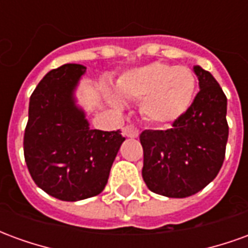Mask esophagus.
<instances>
[{
	"mask_svg": "<svg viewBox=\"0 0 248 248\" xmlns=\"http://www.w3.org/2000/svg\"><path fill=\"white\" fill-rule=\"evenodd\" d=\"M124 137H129V138H137L140 135V131L133 124H127V126L124 127Z\"/></svg>",
	"mask_w": 248,
	"mask_h": 248,
	"instance_id": "esophagus-1",
	"label": "esophagus"
}]
</instances>
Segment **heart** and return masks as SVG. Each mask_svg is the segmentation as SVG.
I'll use <instances>...</instances> for the list:
<instances>
[{
    "label": "heart",
    "instance_id": "obj_1",
    "mask_svg": "<svg viewBox=\"0 0 248 248\" xmlns=\"http://www.w3.org/2000/svg\"><path fill=\"white\" fill-rule=\"evenodd\" d=\"M197 81L190 69L163 62H151L124 71L117 90H106L108 101L122 106L124 99L140 101V111L147 121L169 124L181 118L191 106Z\"/></svg>",
    "mask_w": 248,
    "mask_h": 248
}]
</instances>
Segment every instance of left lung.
Listing matches in <instances>:
<instances>
[{
  "label": "left lung",
  "mask_w": 248,
  "mask_h": 248,
  "mask_svg": "<svg viewBox=\"0 0 248 248\" xmlns=\"http://www.w3.org/2000/svg\"><path fill=\"white\" fill-rule=\"evenodd\" d=\"M201 90L171 129L145 130L143 181L155 194L186 198L197 194L218 175L229 138L227 98L217 79L194 66Z\"/></svg>",
  "instance_id": "1"
}]
</instances>
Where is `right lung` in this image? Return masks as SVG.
Masks as SVG:
<instances>
[{
	"mask_svg": "<svg viewBox=\"0 0 248 248\" xmlns=\"http://www.w3.org/2000/svg\"><path fill=\"white\" fill-rule=\"evenodd\" d=\"M86 67L66 63L49 71L29 102L24 135L26 166L51 197L76 202L103 191L124 138L121 131L92 130L74 90Z\"/></svg>",
	"mask_w": 248,
	"mask_h": 248,
	"instance_id": "right-lung-1",
	"label": "right lung"
}]
</instances>
